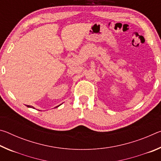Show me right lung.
<instances>
[{
    "label": "right lung",
    "mask_w": 161,
    "mask_h": 161,
    "mask_svg": "<svg viewBox=\"0 0 161 161\" xmlns=\"http://www.w3.org/2000/svg\"><path fill=\"white\" fill-rule=\"evenodd\" d=\"M61 105V104H60ZM59 106H58V107H56V108L57 107H58ZM27 107H28V108H35V107H32V106H29V105H27ZM39 111H40V110H39Z\"/></svg>",
    "instance_id": "add662e5"
}]
</instances>
